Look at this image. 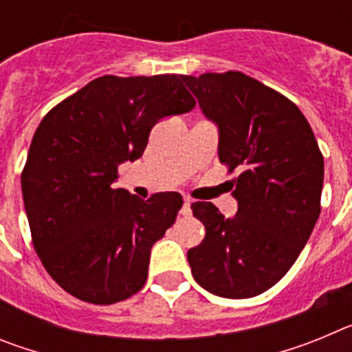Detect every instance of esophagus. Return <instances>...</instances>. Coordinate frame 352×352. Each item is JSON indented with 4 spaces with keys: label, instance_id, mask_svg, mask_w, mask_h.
I'll list each match as a JSON object with an SVG mask.
<instances>
[{
    "label": "esophagus",
    "instance_id": "34e87169",
    "mask_svg": "<svg viewBox=\"0 0 352 352\" xmlns=\"http://www.w3.org/2000/svg\"><path fill=\"white\" fill-rule=\"evenodd\" d=\"M190 204H192V201L188 197H185L183 199V206H182V210H179V213L183 214V217H188V214L192 213V210H190Z\"/></svg>",
    "mask_w": 352,
    "mask_h": 352
}]
</instances>
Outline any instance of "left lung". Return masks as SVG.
<instances>
[{
    "instance_id": "8db88e82",
    "label": "left lung",
    "mask_w": 352,
    "mask_h": 352,
    "mask_svg": "<svg viewBox=\"0 0 352 352\" xmlns=\"http://www.w3.org/2000/svg\"><path fill=\"white\" fill-rule=\"evenodd\" d=\"M219 126V158L239 169L226 219L211 203L192 204L203 243L186 257L195 282L232 300L257 296L280 280L309 241L321 213L324 158L300 109L241 72L183 76Z\"/></svg>"
}]
</instances>
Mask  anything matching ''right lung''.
<instances>
[{"label": "right lung", "instance_id": "right-lung-1", "mask_svg": "<svg viewBox=\"0 0 352 352\" xmlns=\"http://www.w3.org/2000/svg\"><path fill=\"white\" fill-rule=\"evenodd\" d=\"M194 107L183 76H104L40 121L21 174L24 208L43 268L72 296L113 305L146 284L151 247L183 199L158 192L142 201L113 183L162 118Z\"/></svg>", "mask_w": 352, "mask_h": 352}]
</instances>
